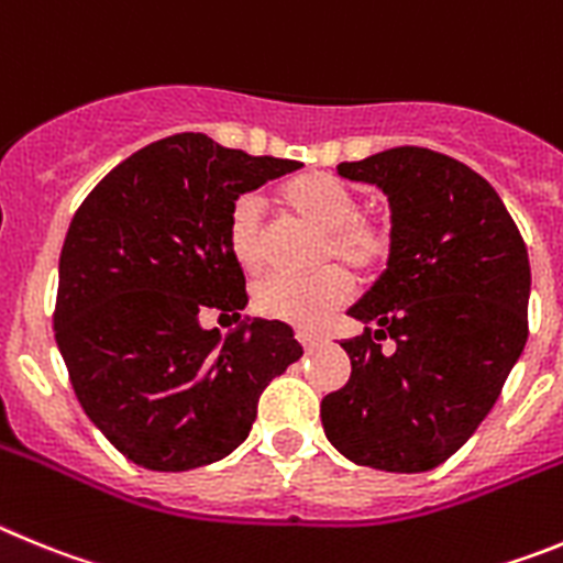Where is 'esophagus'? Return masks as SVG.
<instances>
[{
    "instance_id": "obj_1",
    "label": "esophagus",
    "mask_w": 563,
    "mask_h": 563,
    "mask_svg": "<svg viewBox=\"0 0 563 563\" xmlns=\"http://www.w3.org/2000/svg\"><path fill=\"white\" fill-rule=\"evenodd\" d=\"M297 342H300L306 351H311V347H317L319 344V336H313V333L308 331H297Z\"/></svg>"
}]
</instances>
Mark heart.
<instances>
[{
	"mask_svg": "<svg viewBox=\"0 0 563 563\" xmlns=\"http://www.w3.org/2000/svg\"><path fill=\"white\" fill-rule=\"evenodd\" d=\"M277 199L291 219L319 232L322 241L313 250V266L321 269L325 265L327 269L308 280H263L255 288V311L302 331H317L351 300L353 280L341 267L356 275L376 272L389 255V230L382 221L362 216L356 196L325 174L294 176L280 187ZM227 246L244 275L255 277L266 269L261 205L252 196L232 201L227 216ZM331 262L343 265L331 267Z\"/></svg>",
	"mask_w": 563,
	"mask_h": 563,
	"instance_id": "b5f03b06",
	"label": "heart"
}]
</instances>
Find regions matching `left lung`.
<instances>
[{
  "mask_svg": "<svg viewBox=\"0 0 563 563\" xmlns=\"http://www.w3.org/2000/svg\"><path fill=\"white\" fill-rule=\"evenodd\" d=\"M336 170L387 196L389 255L347 308L364 333L342 342L351 382L322 398V427L351 463L432 471L483 423L525 351L528 250L494 187L452 156L393 148Z\"/></svg>",
  "mask_w": 563,
  "mask_h": 563,
  "instance_id": "obj_1",
  "label": "left lung"
}]
</instances>
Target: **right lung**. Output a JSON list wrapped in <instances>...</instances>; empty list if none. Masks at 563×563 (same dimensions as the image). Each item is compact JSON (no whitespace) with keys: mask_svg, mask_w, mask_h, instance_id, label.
<instances>
[{"mask_svg":"<svg viewBox=\"0 0 563 563\" xmlns=\"http://www.w3.org/2000/svg\"><path fill=\"white\" fill-rule=\"evenodd\" d=\"M207 134H174L86 196L58 263L55 342L95 427L131 463L187 471L250 438L266 384L302 356L277 319H241L244 272L227 246L232 201L300 170ZM207 310L239 328H200Z\"/></svg>","mask_w":563,"mask_h":563,"instance_id":"obj_1","label":"right lung"}]
</instances>
